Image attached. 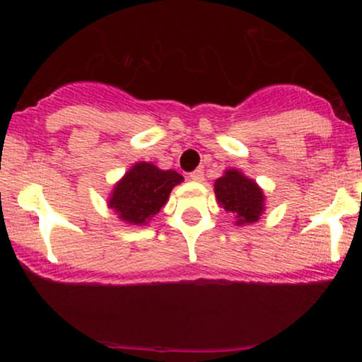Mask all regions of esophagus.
I'll return each mask as SVG.
<instances>
[{
    "mask_svg": "<svg viewBox=\"0 0 362 362\" xmlns=\"http://www.w3.org/2000/svg\"><path fill=\"white\" fill-rule=\"evenodd\" d=\"M190 180H194V182H202L204 180V170L202 168H197V170H194L192 173H190Z\"/></svg>",
    "mask_w": 362,
    "mask_h": 362,
    "instance_id": "34e87169",
    "label": "esophagus"
}]
</instances>
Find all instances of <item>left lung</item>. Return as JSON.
Returning a JSON list of instances; mask_svg holds the SVG:
<instances>
[{
	"label": "left lung",
	"mask_w": 362,
	"mask_h": 362,
	"mask_svg": "<svg viewBox=\"0 0 362 362\" xmlns=\"http://www.w3.org/2000/svg\"><path fill=\"white\" fill-rule=\"evenodd\" d=\"M214 190L218 202L235 216L236 224L259 221L264 211V194L255 182L238 170H228L224 177L216 180Z\"/></svg>",
	"instance_id": "8db88e82"
}]
</instances>
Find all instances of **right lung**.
Wrapping results in <instances>:
<instances>
[{
	"label": "right lung",
	"instance_id": "add662e5",
	"mask_svg": "<svg viewBox=\"0 0 362 362\" xmlns=\"http://www.w3.org/2000/svg\"><path fill=\"white\" fill-rule=\"evenodd\" d=\"M184 180L175 170H160L153 163H136L115 185L109 206L122 221L144 224L160 213L170 192Z\"/></svg>",
	"mask_w": 362,
	"mask_h": 362
}]
</instances>
